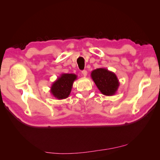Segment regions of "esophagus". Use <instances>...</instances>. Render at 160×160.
I'll return each instance as SVG.
<instances>
[{"mask_svg": "<svg viewBox=\"0 0 160 160\" xmlns=\"http://www.w3.org/2000/svg\"><path fill=\"white\" fill-rule=\"evenodd\" d=\"M82 74L84 77H86L87 75H88V72H87V70H82Z\"/></svg>", "mask_w": 160, "mask_h": 160, "instance_id": "esophagus-1", "label": "esophagus"}]
</instances>
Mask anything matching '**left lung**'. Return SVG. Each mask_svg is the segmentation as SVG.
I'll return each instance as SVG.
<instances>
[{
	"label": "left lung",
	"instance_id": "obj_1",
	"mask_svg": "<svg viewBox=\"0 0 160 160\" xmlns=\"http://www.w3.org/2000/svg\"><path fill=\"white\" fill-rule=\"evenodd\" d=\"M91 78L104 95L112 96L117 92L120 83L114 72L105 68H100L92 71Z\"/></svg>",
	"mask_w": 160,
	"mask_h": 160
}]
</instances>
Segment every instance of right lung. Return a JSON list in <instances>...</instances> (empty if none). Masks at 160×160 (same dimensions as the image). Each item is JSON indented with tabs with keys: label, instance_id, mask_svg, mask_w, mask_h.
<instances>
[{
	"label": "right lung",
	"instance_id": "right-lung-1",
	"mask_svg": "<svg viewBox=\"0 0 160 160\" xmlns=\"http://www.w3.org/2000/svg\"><path fill=\"white\" fill-rule=\"evenodd\" d=\"M77 79V75L73 73H63L53 82L50 92L52 95L58 99H63L68 97L73 85Z\"/></svg>",
	"mask_w": 160,
	"mask_h": 160
}]
</instances>
